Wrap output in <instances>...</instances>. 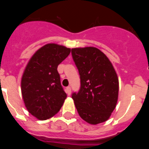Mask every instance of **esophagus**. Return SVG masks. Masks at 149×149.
<instances>
[{
    "instance_id": "34e87169",
    "label": "esophagus",
    "mask_w": 149,
    "mask_h": 149,
    "mask_svg": "<svg viewBox=\"0 0 149 149\" xmlns=\"http://www.w3.org/2000/svg\"><path fill=\"white\" fill-rule=\"evenodd\" d=\"M71 90H72V89H71L70 86H68V87H66V89H65V92H66V93L68 95L71 94Z\"/></svg>"
}]
</instances>
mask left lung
<instances>
[{
	"mask_svg": "<svg viewBox=\"0 0 149 149\" xmlns=\"http://www.w3.org/2000/svg\"><path fill=\"white\" fill-rule=\"evenodd\" d=\"M72 55L81 79L78 93L72 95L79 116L92 125L105 122L119 95V79L111 62L94 47L72 48Z\"/></svg>",
	"mask_w": 149,
	"mask_h": 149,
	"instance_id": "1",
	"label": "left lung"
}]
</instances>
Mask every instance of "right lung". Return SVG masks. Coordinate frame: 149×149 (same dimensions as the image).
Returning a JSON list of instances; mask_svg holds the SVG:
<instances>
[{
    "label": "right lung",
    "mask_w": 149,
    "mask_h": 149,
    "mask_svg": "<svg viewBox=\"0 0 149 149\" xmlns=\"http://www.w3.org/2000/svg\"><path fill=\"white\" fill-rule=\"evenodd\" d=\"M71 49L59 45L47 44L30 58L22 78V94L26 108L39 120L56 114L67 95L60 83L57 67Z\"/></svg>",
    "instance_id": "right-lung-1"
}]
</instances>
